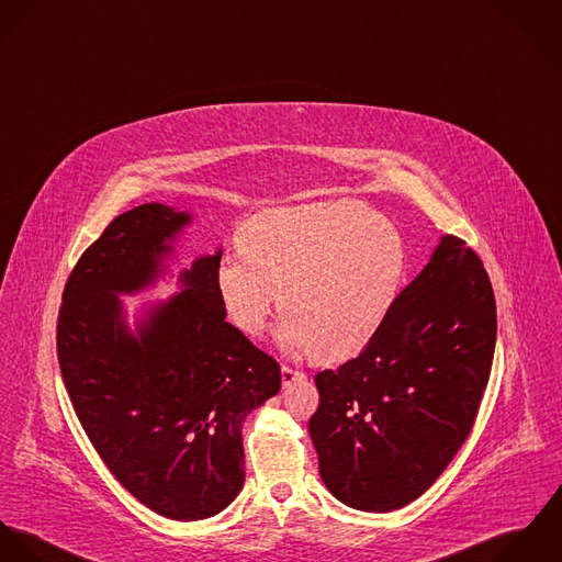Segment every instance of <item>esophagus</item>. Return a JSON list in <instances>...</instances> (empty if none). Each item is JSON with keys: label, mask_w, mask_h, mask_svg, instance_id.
Returning <instances> with one entry per match:
<instances>
[{"label": "esophagus", "mask_w": 562, "mask_h": 562, "mask_svg": "<svg viewBox=\"0 0 562 562\" xmlns=\"http://www.w3.org/2000/svg\"><path fill=\"white\" fill-rule=\"evenodd\" d=\"M280 374H282V383H284V385H291L293 381H300V379H304V376H306L304 371L291 369V367H286V364L280 369Z\"/></svg>", "instance_id": "34e87169"}]
</instances>
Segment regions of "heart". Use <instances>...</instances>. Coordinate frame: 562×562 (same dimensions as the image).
Masks as SVG:
<instances>
[{
  "label": "heart",
  "mask_w": 562,
  "mask_h": 562,
  "mask_svg": "<svg viewBox=\"0 0 562 562\" xmlns=\"http://www.w3.org/2000/svg\"><path fill=\"white\" fill-rule=\"evenodd\" d=\"M398 228L364 204L336 200L271 209L244 228V248L222 251L215 282L231 321L260 336L276 327L286 353L338 360L362 351L392 311L405 273Z\"/></svg>",
  "instance_id": "1"
}]
</instances>
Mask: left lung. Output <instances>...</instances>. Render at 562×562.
Segmentation results:
<instances>
[{
	"label": "left lung",
	"instance_id": "8db88e82",
	"mask_svg": "<svg viewBox=\"0 0 562 562\" xmlns=\"http://www.w3.org/2000/svg\"><path fill=\"white\" fill-rule=\"evenodd\" d=\"M496 331L483 260L463 239L441 237L362 353L314 376L311 437L334 498L387 513L436 483L472 434Z\"/></svg>",
	"mask_w": 562,
	"mask_h": 562
}]
</instances>
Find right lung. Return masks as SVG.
Instances as JSON below:
<instances>
[{
  "label": "right lung",
  "instance_id": "add662e5",
  "mask_svg": "<svg viewBox=\"0 0 562 562\" xmlns=\"http://www.w3.org/2000/svg\"><path fill=\"white\" fill-rule=\"evenodd\" d=\"M188 213L150 202L119 215L72 267L58 314V362L94 450L150 510L213 517L246 481L241 423L280 390V364L226 321L215 269L222 251L183 273L186 291L133 336L116 293L157 276L166 239Z\"/></svg>",
  "mask_w": 562,
  "mask_h": 562
}]
</instances>
